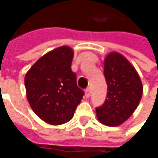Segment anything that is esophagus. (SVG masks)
Wrapping results in <instances>:
<instances>
[{
  "label": "esophagus",
  "mask_w": 158,
  "mask_h": 158,
  "mask_svg": "<svg viewBox=\"0 0 158 158\" xmlns=\"http://www.w3.org/2000/svg\"><path fill=\"white\" fill-rule=\"evenodd\" d=\"M90 95H91V90H90V88L88 87V88L85 89V96H86V98H89Z\"/></svg>",
  "instance_id": "34e87169"
}]
</instances>
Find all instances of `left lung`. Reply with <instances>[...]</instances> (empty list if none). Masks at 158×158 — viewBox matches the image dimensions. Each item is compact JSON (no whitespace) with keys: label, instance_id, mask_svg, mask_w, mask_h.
Wrapping results in <instances>:
<instances>
[{"label":"left lung","instance_id":"obj_1","mask_svg":"<svg viewBox=\"0 0 158 158\" xmlns=\"http://www.w3.org/2000/svg\"><path fill=\"white\" fill-rule=\"evenodd\" d=\"M107 97L96 108L98 119L108 126H118L128 119L141 99L143 86L134 66L122 55L110 53L104 60Z\"/></svg>","mask_w":158,"mask_h":158}]
</instances>
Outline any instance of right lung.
<instances>
[{
  "mask_svg": "<svg viewBox=\"0 0 158 158\" xmlns=\"http://www.w3.org/2000/svg\"><path fill=\"white\" fill-rule=\"evenodd\" d=\"M73 55L67 46L54 49L38 60L25 75L30 106L40 118L52 125L71 120L84 95L71 69Z\"/></svg>",
  "mask_w": 158,
  "mask_h": 158,
  "instance_id": "obj_1",
  "label": "right lung"
}]
</instances>
